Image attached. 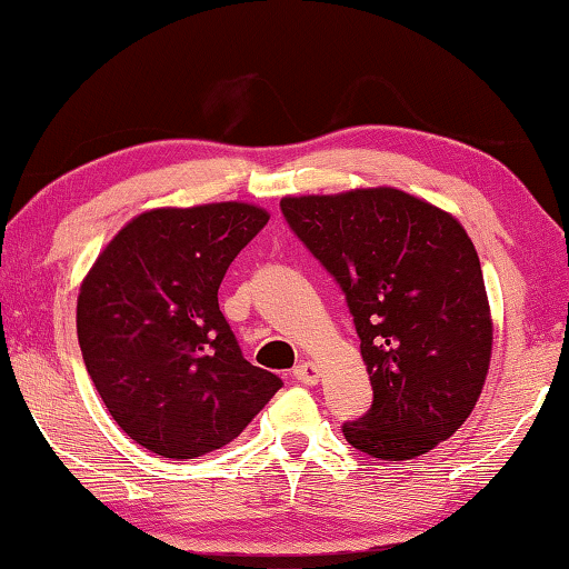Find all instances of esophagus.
<instances>
[{
    "mask_svg": "<svg viewBox=\"0 0 569 569\" xmlns=\"http://www.w3.org/2000/svg\"><path fill=\"white\" fill-rule=\"evenodd\" d=\"M293 379H298L301 383H311V387H313V383L321 381V369L311 361L298 363L293 369Z\"/></svg>",
    "mask_w": 569,
    "mask_h": 569,
    "instance_id": "obj_1",
    "label": "esophagus"
}]
</instances>
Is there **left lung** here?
Returning <instances> with one entry per match:
<instances>
[{
  "label": "left lung",
  "instance_id": "1",
  "mask_svg": "<svg viewBox=\"0 0 569 569\" xmlns=\"http://www.w3.org/2000/svg\"><path fill=\"white\" fill-rule=\"evenodd\" d=\"M281 210L346 293L373 389L343 423L353 449L427 455L475 411L495 323L479 256L459 220L399 188L286 196Z\"/></svg>",
  "mask_w": 569,
  "mask_h": 569
}]
</instances>
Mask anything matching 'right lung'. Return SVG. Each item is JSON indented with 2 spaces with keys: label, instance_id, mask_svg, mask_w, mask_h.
I'll use <instances>...</instances> for the list:
<instances>
[{
  "label": "right lung",
  "instance_id": "1",
  "mask_svg": "<svg viewBox=\"0 0 569 569\" xmlns=\"http://www.w3.org/2000/svg\"><path fill=\"white\" fill-rule=\"evenodd\" d=\"M271 213L223 200L152 208L94 258L77 296V341L120 429L166 459L233 441L273 393L276 373L243 359L218 288Z\"/></svg>",
  "mask_w": 569,
  "mask_h": 569
}]
</instances>
